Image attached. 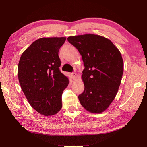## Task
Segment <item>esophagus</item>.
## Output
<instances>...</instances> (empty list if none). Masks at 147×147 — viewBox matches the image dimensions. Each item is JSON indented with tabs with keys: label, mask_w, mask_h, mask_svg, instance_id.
Listing matches in <instances>:
<instances>
[{
	"label": "esophagus",
	"mask_w": 147,
	"mask_h": 147,
	"mask_svg": "<svg viewBox=\"0 0 147 147\" xmlns=\"http://www.w3.org/2000/svg\"><path fill=\"white\" fill-rule=\"evenodd\" d=\"M71 75H72V78H73L74 80L76 79L77 77V75L76 73H72V74H71Z\"/></svg>",
	"instance_id": "34e87169"
}]
</instances>
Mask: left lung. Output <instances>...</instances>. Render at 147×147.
<instances>
[{
	"mask_svg": "<svg viewBox=\"0 0 147 147\" xmlns=\"http://www.w3.org/2000/svg\"><path fill=\"white\" fill-rule=\"evenodd\" d=\"M80 53L84 69L83 92L78 99L92 113L107 110L116 97L121 84L124 63L121 53L109 39L99 35L84 34L67 38Z\"/></svg>",
	"mask_w": 147,
	"mask_h": 147,
	"instance_id": "8db88e82",
	"label": "left lung"
}]
</instances>
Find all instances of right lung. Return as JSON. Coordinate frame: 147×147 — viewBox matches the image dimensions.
<instances>
[{
  "mask_svg": "<svg viewBox=\"0 0 147 147\" xmlns=\"http://www.w3.org/2000/svg\"><path fill=\"white\" fill-rule=\"evenodd\" d=\"M66 37H43L34 41L21 55L18 76L22 91L32 107L44 116L62 108V94L68 77L61 72L58 52Z\"/></svg>",
  "mask_w": 147,
  "mask_h": 147,
  "instance_id": "right-lung-1",
  "label": "right lung"
}]
</instances>
